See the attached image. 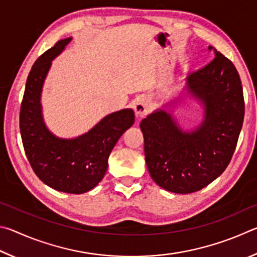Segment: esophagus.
<instances>
[{"label": "esophagus", "instance_id": "34e87169", "mask_svg": "<svg viewBox=\"0 0 257 257\" xmlns=\"http://www.w3.org/2000/svg\"><path fill=\"white\" fill-rule=\"evenodd\" d=\"M149 102L146 98H139L138 100L136 101V105H134V111H136L137 116H145L148 110H149Z\"/></svg>", "mask_w": 257, "mask_h": 257}]
</instances>
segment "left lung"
Listing matches in <instances>:
<instances>
[{
  "label": "left lung",
  "mask_w": 257,
  "mask_h": 257,
  "mask_svg": "<svg viewBox=\"0 0 257 257\" xmlns=\"http://www.w3.org/2000/svg\"><path fill=\"white\" fill-rule=\"evenodd\" d=\"M186 78V92L203 106V120L184 130L166 103L142 119L145 155L151 178L164 190L188 194L208 186L231 160L244 120L239 74L221 53Z\"/></svg>",
  "instance_id": "left-lung-1"
}]
</instances>
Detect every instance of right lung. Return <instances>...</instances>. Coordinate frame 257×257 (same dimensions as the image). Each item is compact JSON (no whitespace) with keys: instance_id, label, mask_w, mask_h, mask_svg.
<instances>
[{"instance_id":"obj_1","label":"right lung","mask_w":257,"mask_h":257,"mask_svg":"<svg viewBox=\"0 0 257 257\" xmlns=\"http://www.w3.org/2000/svg\"><path fill=\"white\" fill-rule=\"evenodd\" d=\"M72 38L57 42L31 67L20 109V133L25 152L35 174L54 190L82 194L105 176L108 157L118 139L134 123V111L125 108L103 117L91 130L72 139L56 137L43 117V85L52 61Z\"/></svg>"}]
</instances>
